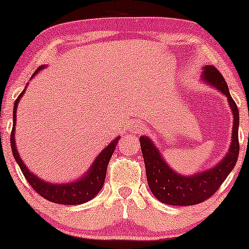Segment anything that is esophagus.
<instances>
[{
    "label": "esophagus",
    "mask_w": 249,
    "mask_h": 249,
    "mask_svg": "<svg viewBox=\"0 0 249 249\" xmlns=\"http://www.w3.org/2000/svg\"><path fill=\"white\" fill-rule=\"evenodd\" d=\"M131 131H132L133 133H142V131H145V126L144 125L142 124V123H133V125H132V127H131Z\"/></svg>",
    "instance_id": "1"
}]
</instances>
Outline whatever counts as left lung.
<instances>
[{
	"label": "left lung",
	"instance_id": "left-lung-1",
	"mask_svg": "<svg viewBox=\"0 0 249 249\" xmlns=\"http://www.w3.org/2000/svg\"><path fill=\"white\" fill-rule=\"evenodd\" d=\"M204 79L219 89L228 98L233 111L234 124L230 152L216 166L191 177L179 176L161 158L160 152L147 137H141V147L144 157L146 178L150 190L159 201L173 206H191L205 201L213 196L228 174L235 166L239 157V110L233 101L228 85L220 71L213 65L204 69Z\"/></svg>",
	"mask_w": 249,
	"mask_h": 249
}]
</instances>
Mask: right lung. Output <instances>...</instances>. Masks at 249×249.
<instances>
[{"label":"right lung","instance_id":"obj_1","mask_svg":"<svg viewBox=\"0 0 249 249\" xmlns=\"http://www.w3.org/2000/svg\"><path fill=\"white\" fill-rule=\"evenodd\" d=\"M43 65L37 69L34 72L33 77L36 75L37 71L43 69ZM27 89V88H25ZM22 91L19 93V96L17 97L14 104V124H13V130H11V136H10V145L11 150H13L14 158L17 164H18L19 168H21L22 173H23L24 178L28 180V182L30 184V186L34 188V191L43 196L44 199L49 200L51 202H56V204H63V205H81L84 202L89 201L96 196L99 191L102 190L103 184L105 181V176H107V170L108 161H110L111 157H112L113 151L117 146V142L119 141V137L116 138L115 141L111 142L108 146H107L104 150L99 153V156L97 157L96 160L93 161L92 166L90 167L89 172L85 174L83 178H81L77 181L72 182V184H49V182L43 181L42 179L37 178L35 174H33L28 170V167L25 166L22 161V159L19 158L18 152H17L16 146H15V138H14V132H15V122H16V110H17V104H18L19 99L23 96L24 91Z\"/></svg>","mask_w":249,"mask_h":249}]
</instances>
